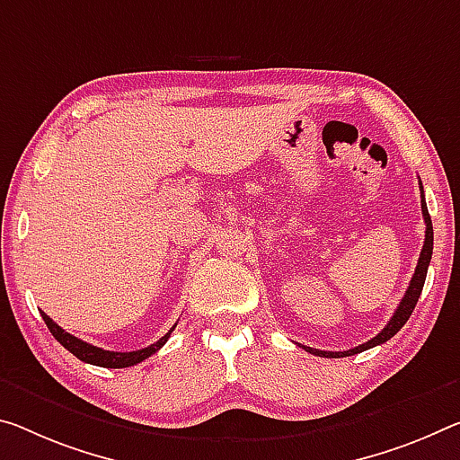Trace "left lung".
I'll return each instance as SVG.
<instances>
[{"label": "left lung", "instance_id": "left-lung-1", "mask_svg": "<svg viewBox=\"0 0 460 460\" xmlns=\"http://www.w3.org/2000/svg\"><path fill=\"white\" fill-rule=\"evenodd\" d=\"M420 190H421V215H424V221H426V239H424V247H421V253H420V260H418V266H415V272H413V279L410 282V287H407L403 298H401L397 311L393 313V317L389 319V323L383 327V332L375 335L373 340H368L367 344H360L352 349H346V352H323V349H317V348H309V346H301L303 349H307L309 354H315V356H323V358H341V356H354V354H360L364 349L368 348H375V346H381L385 341L391 340L393 335H395L401 327L407 323V319L415 309V305H418V298L421 295V288H424V282H426V274H428V266H429V260H432V250H434V229H432V218H429L428 213V207H426V200H424V188L420 184Z\"/></svg>", "mask_w": 460, "mask_h": 460}]
</instances>
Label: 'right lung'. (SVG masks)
<instances>
[{
	"instance_id": "1",
	"label": "right lung",
	"mask_w": 460,
	"mask_h": 460,
	"mask_svg": "<svg viewBox=\"0 0 460 460\" xmlns=\"http://www.w3.org/2000/svg\"><path fill=\"white\" fill-rule=\"evenodd\" d=\"M42 319H45L47 327L50 330V333L55 335V340L59 341L63 348H67L73 356H77L79 360H84L87 364H93V367H104V368H127V367H135V364L143 362L145 358H149L157 352L159 348H162L167 338H170L172 332H173V325L170 332H167L164 338H159L155 344H151L143 349H135V352H111V349H102L98 346H92L87 344V341L75 338V335H71L63 330V327L57 325L53 319H50L45 311H40Z\"/></svg>"
}]
</instances>
